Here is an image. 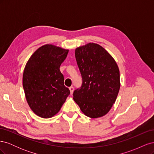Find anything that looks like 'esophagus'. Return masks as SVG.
I'll list each match as a JSON object with an SVG mask.
<instances>
[{"label": "esophagus", "mask_w": 154, "mask_h": 154, "mask_svg": "<svg viewBox=\"0 0 154 154\" xmlns=\"http://www.w3.org/2000/svg\"><path fill=\"white\" fill-rule=\"evenodd\" d=\"M69 90H70V92H71V94H72L73 91H74V87H70Z\"/></svg>", "instance_id": "obj_1"}]
</instances>
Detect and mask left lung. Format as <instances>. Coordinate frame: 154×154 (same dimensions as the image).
Here are the masks:
<instances>
[{
    "label": "left lung",
    "mask_w": 154,
    "mask_h": 154,
    "mask_svg": "<svg viewBox=\"0 0 154 154\" xmlns=\"http://www.w3.org/2000/svg\"><path fill=\"white\" fill-rule=\"evenodd\" d=\"M75 57L82 85L74 91L73 99L85 116L102 117L112 108L119 91L118 65L103 47L94 43L77 48Z\"/></svg>",
    "instance_id": "left-lung-1"
}]
</instances>
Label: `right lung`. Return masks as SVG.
<instances>
[{
	"label": "right lung",
	"mask_w": 154,
	"mask_h": 154,
	"mask_svg": "<svg viewBox=\"0 0 154 154\" xmlns=\"http://www.w3.org/2000/svg\"><path fill=\"white\" fill-rule=\"evenodd\" d=\"M68 52V49L46 44L37 49L26 65L22 78L26 98L39 117L50 118L57 114L70 94L60 71Z\"/></svg>",
	"instance_id": "right-lung-1"
}]
</instances>
